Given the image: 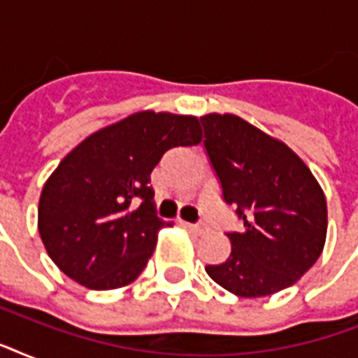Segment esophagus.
<instances>
[{
    "mask_svg": "<svg viewBox=\"0 0 358 358\" xmlns=\"http://www.w3.org/2000/svg\"><path fill=\"white\" fill-rule=\"evenodd\" d=\"M187 229L193 230L195 234H204V232H206V230H208V227L204 223H195V224L187 223Z\"/></svg>",
    "mask_w": 358,
    "mask_h": 358,
    "instance_id": "esophagus-1",
    "label": "esophagus"
}]
</instances>
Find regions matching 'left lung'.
<instances>
[{
    "instance_id": "left-lung-1",
    "label": "left lung",
    "mask_w": 358,
    "mask_h": 358,
    "mask_svg": "<svg viewBox=\"0 0 358 358\" xmlns=\"http://www.w3.org/2000/svg\"><path fill=\"white\" fill-rule=\"evenodd\" d=\"M204 148L227 204L243 221L227 232L229 258L206 266L238 297H264L295 284L320 258L327 202L305 162L282 141L236 115L201 117Z\"/></svg>"
}]
</instances>
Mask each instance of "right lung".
I'll use <instances>...</instances> for the list:
<instances>
[{"mask_svg": "<svg viewBox=\"0 0 358 358\" xmlns=\"http://www.w3.org/2000/svg\"><path fill=\"white\" fill-rule=\"evenodd\" d=\"M191 115L139 111L98 129L63 157L42 187L38 234L61 271L91 289L139 277L169 223L154 210L150 173L174 146L199 145Z\"/></svg>", "mask_w": 358, "mask_h": 358, "instance_id": "right-lung-1", "label": "right lung"}]
</instances>
